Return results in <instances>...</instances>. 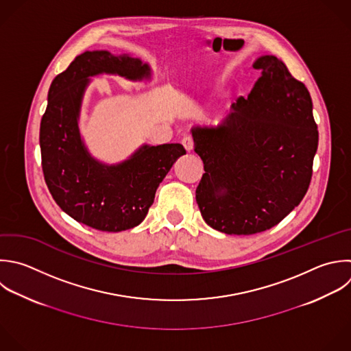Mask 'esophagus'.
<instances>
[{
	"label": "esophagus",
	"instance_id": "obj_1",
	"mask_svg": "<svg viewBox=\"0 0 351 351\" xmlns=\"http://www.w3.org/2000/svg\"><path fill=\"white\" fill-rule=\"evenodd\" d=\"M182 145H184V148H185L188 152H191V151L193 149V138H192V136H185V137L182 138Z\"/></svg>",
	"mask_w": 351,
	"mask_h": 351
}]
</instances>
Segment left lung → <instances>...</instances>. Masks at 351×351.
<instances>
[{"instance_id":"1","label":"left lung","mask_w":351,"mask_h":351,"mask_svg":"<svg viewBox=\"0 0 351 351\" xmlns=\"http://www.w3.org/2000/svg\"><path fill=\"white\" fill-rule=\"evenodd\" d=\"M248 97L218 126L192 129L204 174L196 202L207 225L254 234L282 221L304 197L318 145L307 88L276 56H262Z\"/></svg>"}]
</instances>
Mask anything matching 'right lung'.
<instances>
[{
    "instance_id": "1",
    "label": "right lung",
    "mask_w": 351,
    "mask_h": 351,
    "mask_svg": "<svg viewBox=\"0 0 351 351\" xmlns=\"http://www.w3.org/2000/svg\"><path fill=\"white\" fill-rule=\"evenodd\" d=\"M101 73L141 80L149 77V67L106 51L77 56L49 88L40 129L41 165L48 189L64 213L93 229L121 232L143 222L159 184L186 151L181 144L144 145L117 166L95 160L81 140L78 114L88 77Z\"/></svg>"
}]
</instances>
